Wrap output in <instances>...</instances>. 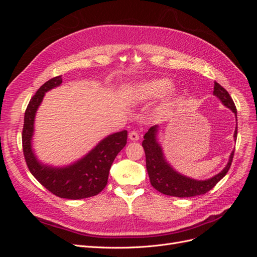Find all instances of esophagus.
I'll return each mask as SVG.
<instances>
[{
  "label": "esophagus",
  "instance_id": "34e87169",
  "mask_svg": "<svg viewBox=\"0 0 257 257\" xmlns=\"http://www.w3.org/2000/svg\"><path fill=\"white\" fill-rule=\"evenodd\" d=\"M128 138L131 139V141H138L139 139V134L137 133L136 131H132L130 135H128Z\"/></svg>",
  "mask_w": 257,
  "mask_h": 257
}]
</instances>
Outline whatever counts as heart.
Masks as SVG:
<instances>
[{
    "label": "heart",
    "mask_w": 257,
    "mask_h": 257,
    "mask_svg": "<svg viewBox=\"0 0 257 257\" xmlns=\"http://www.w3.org/2000/svg\"><path fill=\"white\" fill-rule=\"evenodd\" d=\"M172 87V81L167 78H155L145 81L139 88L143 98H155L166 93Z\"/></svg>",
    "instance_id": "obj_1"
}]
</instances>
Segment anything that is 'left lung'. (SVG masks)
I'll list each match as a JSON object with an SVG mask.
<instances>
[{"mask_svg": "<svg viewBox=\"0 0 257 257\" xmlns=\"http://www.w3.org/2000/svg\"><path fill=\"white\" fill-rule=\"evenodd\" d=\"M213 94L219 97L221 102L226 107L230 108L237 115L236 106L229 93L216 81L214 82ZM157 131L158 126H152L149 128L144 136L143 147L146 154V167L150 178L151 185L162 194L175 197H193L203 195V194H206L213 189L216 183L227 174L232 159H234L235 151L231 152L226 167L220 174H217L211 179H208V180L197 181L178 174L167 164V162L163 157L162 148L157 142ZM234 137L235 139L237 138V127Z\"/></svg>", "mask_w": 257, "mask_h": 257, "instance_id": "obj_1", "label": "left lung"}]
</instances>
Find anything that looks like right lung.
Wrapping results in <instances>:
<instances>
[{
  "label": "right lung",
  "mask_w": 257,
  "mask_h": 257,
  "mask_svg": "<svg viewBox=\"0 0 257 257\" xmlns=\"http://www.w3.org/2000/svg\"><path fill=\"white\" fill-rule=\"evenodd\" d=\"M62 83V76L53 77L30 99L25 112L22 128V150L28 168L36 180L53 195L67 199H82L95 196L107 185L108 175L118 153L126 145L127 131L114 133L103 139L88 155L64 168L42 165L31 148L34 131V116L45 92Z\"/></svg>",
  "instance_id": "add662e5"
}]
</instances>
